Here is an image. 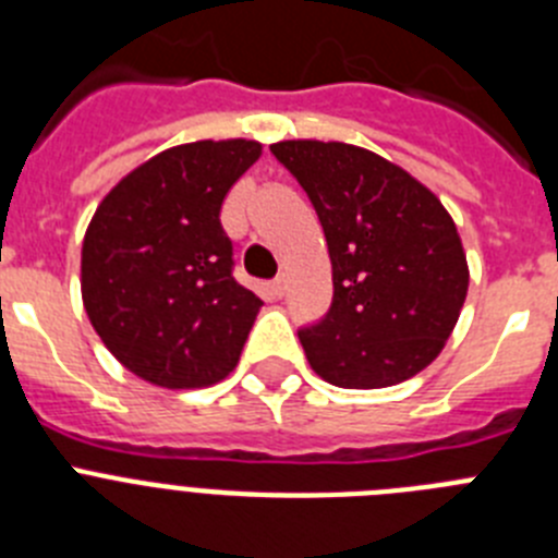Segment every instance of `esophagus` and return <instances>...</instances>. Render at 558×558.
I'll list each match as a JSON object with an SVG mask.
<instances>
[{
  "mask_svg": "<svg viewBox=\"0 0 558 558\" xmlns=\"http://www.w3.org/2000/svg\"><path fill=\"white\" fill-rule=\"evenodd\" d=\"M284 290H288V282H284V276H276L274 282H270V293H274L276 299H282Z\"/></svg>",
  "mask_w": 558,
  "mask_h": 558,
  "instance_id": "esophagus-1",
  "label": "esophagus"
}]
</instances>
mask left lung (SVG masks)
<instances>
[{
    "instance_id": "left-lung-1",
    "label": "left lung",
    "mask_w": 558,
    "mask_h": 558,
    "mask_svg": "<svg viewBox=\"0 0 558 558\" xmlns=\"http://www.w3.org/2000/svg\"><path fill=\"white\" fill-rule=\"evenodd\" d=\"M270 153L313 201L332 263V307L299 329L313 372L338 388H388L430 366L470 288L450 211L366 147L288 140Z\"/></svg>"
}]
</instances>
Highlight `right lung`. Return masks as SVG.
I'll use <instances>...</instances> for the list:
<instances>
[{
  "label": "right lung",
  "mask_w": 558,
  "mask_h": 558,
  "mask_svg": "<svg viewBox=\"0 0 558 558\" xmlns=\"http://www.w3.org/2000/svg\"><path fill=\"white\" fill-rule=\"evenodd\" d=\"M259 156L254 140L167 147L97 206L81 251L83 307L145 383L206 388L236 366L263 302L231 276L220 206Z\"/></svg>",
  "instance_id": "1"
}]
</instances>
